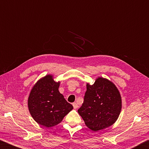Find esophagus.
Instances as JSON below:
<instances>
[{
	"label": "esophagus",
	"mask_w": 149,
	"mask_h": 149,
	"mask_svg": "<svg viewBox=\"0 0 149 149\" xmlns=\"http://www.w3.org/2000/svg\"><path fill=\"white\" fill-rule=\"evenodd\" d=\"M72 105H73V107H74V109H77L78 107H79V105H78V104L77 103H73Z\"/></svg>",
	"instance_id": "34e87169"
}]
</instances>
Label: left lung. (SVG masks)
I'll return each mask as SVG.
<instances>
[{
	"instance_id": "left-lung-1",
	"label": "left lung",
	"mask_w": 149,
	"mask_h": 149,
	"mask_svg": "<svg viewBox=\"0 0 149 149\" xmlns=\"http://www.w3.org/2000/svg\"><path fill=\"white\" fill-rule=\"evenodd\" d=\"M84 100L78 113L86 126L94 132L107 128L115 122L121 112L122 98L113 82L97 77L93 84H86Z\"/></svg>"
}]
</instances>
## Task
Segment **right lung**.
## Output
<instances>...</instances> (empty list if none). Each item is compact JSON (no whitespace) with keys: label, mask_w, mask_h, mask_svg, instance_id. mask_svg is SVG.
Wrapping results in <instances>:
<instances>
[{"label":"right lung","mask_w":149,"mask_h":149,"mask_svg":"<svg viewBox=\"0 0 149 149\" xmlns=\"http://www.w3.org/2000/svg\"><path fill=\"white\" fill-rule=\"evenodd\" d=\"M60 82H56L52 74L41 78L31 90L28 97V109L36 122L46 127L56 126L72 110L59 92Z\"/></svg>","instance_id":"add662e5"}]
</instances>
